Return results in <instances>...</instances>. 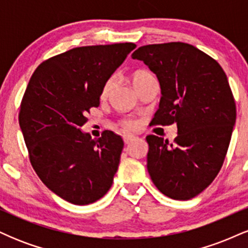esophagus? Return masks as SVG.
Here are the masks:
<instances>
[{"label": "esophagus", "instance_id": "1", "mask_svg": "<svg viewBox=\"0 0 248 248\" xmlns=\"http://www.w3.org/2000/svg\"><path fill=\"white\" fill-rule=\"evenodd\" d=\"M134 139H135V136H133V135H124V141L126 144H129L130 142L134 140Z\"/></svg>", "mask_w": 248, "mask_h": 248}]
</instances>
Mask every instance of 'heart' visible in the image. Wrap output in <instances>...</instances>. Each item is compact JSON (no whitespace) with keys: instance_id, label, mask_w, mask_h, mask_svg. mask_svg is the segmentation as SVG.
Masks as SVG:
<instances>
[{"instance_id":"b5f03b06","label":"heart","mask_w":248,"mask_h":248,"mask_svg":"<svg viewBox=\"0 0 248 248\" xmlns=\"http://www.w3.org/2000/svg\"><path fill=\"white\" fill-rule=\"evenodd\" d=\"M149 77H153V76L150 75L149 72H147V71H138V72L134 73V76H133L134 84H135V82L142 80V79L149 78ZM113 85H114V79H113V78H108L107 80L105 81L104 86H102V90H101V96H102V98H106V96L108 95V93H109L110 90L113 88ZM124 124L127 128H135L136 127V122L133 121V120L124 121Z\"/></svg>"}]
</instances>
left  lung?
Returning a JSON list of instances; mask_svg holds the SVG:
<instances>
[{"label":"left lung","mask_w":248,"mask_h":248,"mask_svg":"<svg viewBox=\"0 0 248 248\" xmlns=\"http://www.w3.org/2000/svg\"><path fill=\"white\" fill-rule=\"evenodd\" d=\"M132 58L143 62L160 82L152 124H177L173 144L146 138L150 178L168 197L191 199L218 175L231 141L237 109L227 77L215 59L186 43L146 45Z\"/></svg>","instance_id":"obj_1"}]
</instances>
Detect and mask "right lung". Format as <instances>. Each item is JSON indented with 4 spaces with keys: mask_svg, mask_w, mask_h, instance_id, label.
<instances>
[{
    "mask_svg": "<svg viewBox=\"0 0 248 248\" xmlns=\"http://www.w3.org/2000/svg\"><path fill=\"white\" fill-rule=\"evenodd\" d=\"M135 47H75L43 62L25 90L18 121L31 164L51 191L76 205L94 203L112 186L124 140L110 130L94 140L80 128L100 104L105 81Z\"/></svg>",
    "mask_w": 248,
    "mask_h": 248,
    "instance_id": "obj_1",
    "label": "right lung"
}]
</instances>
